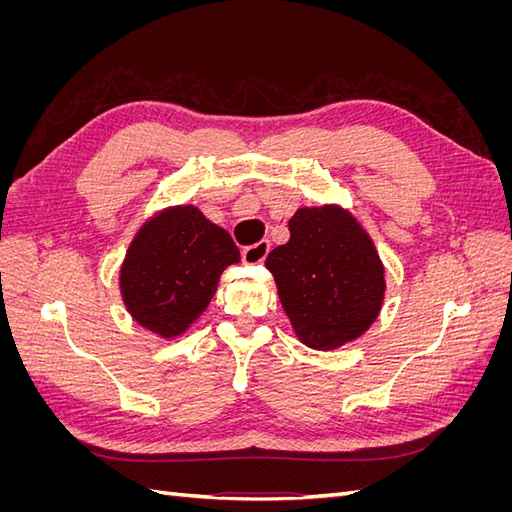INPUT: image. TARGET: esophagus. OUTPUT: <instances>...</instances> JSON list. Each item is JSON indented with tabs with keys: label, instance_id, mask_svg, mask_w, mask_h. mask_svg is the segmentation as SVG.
Returning a JSON list of instances; mask_svg holds the SVG:
<instances>
[{
	"label": "esophagus",
	"instance_id": "34e87169",
	"mask_svg": "<svg viewBox=\"0 0 512 512\" xmlns=\"http://www.w3.org/2000/svg\"><path fill=\"white\" fill-rule=\"evenodd\" d=\"M271 250V243L265 241H258L256 245H250L243 250V262L245 265H260V262H265L267 254Z\"/></svg>",
	"mask_w": 512,
	"mask_h": 512
}]
</instances>
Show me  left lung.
<instances>
[{
    "label": "left lung",
    "instance_id": "1",
    "mask_svg": "<svg viewBox=\"0 0 512 512\" xmlns=\"http://www.w3.org/2000/svg\"><path fill=\"white\" fill-rule=\"evenodd\" d=\"M288 243L267 256L277 297L307 348L337 350L376 322L384 265L361 222L339 205L301 207Z\"/></svg>",
    "mask_w": 512,
    "mask_h": 512
}]
</instances>
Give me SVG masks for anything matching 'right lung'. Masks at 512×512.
Here are the masks:
<instances>
[{
	"mask_svg": "<svg viewBox=\"0 0 512 512\" xmlns=\"http://www.w3.org/2000/svg\"><path fill=\"white\" fill-rule=\"evenodd\" d=\"M239 260L232 237L198 207L162 209L136 230L121 262L123 305L143 329L179 337L211 303L224 269Z\"/></svg>",
	"mask_w": 512,
	"mask_h": 512,
	"instance_id": "obj_1",
	"label": "right lung"
}]
</instances>
